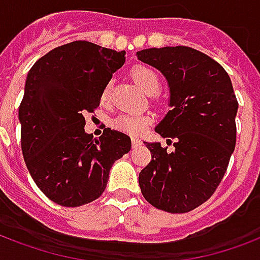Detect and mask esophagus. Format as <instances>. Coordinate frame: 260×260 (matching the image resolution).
I'll return each mask as SVG.
<instances>
[{"mask_svg": "<svg viewBox=\"0 0 260 260\" xmlns=\"http://www.w3.org/2000/svg\"><path fill=\"white\" fill-rule=\"evenodd\" d=\"M140 145H142V142L138 138H132V147H138Z\"/></svg>", "mask_w": 260, "mask_h": 260, "instance_id": "obj_1", "label": "esophagus"}]
</instances>
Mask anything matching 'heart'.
Segmentation results:
<instances>
[{"label": "heart", "instance_id": "1", "mask_svg": "<svg viewBox=\"0 0 260 260\" xmlns=\"http://www.w3.org/2000/svg\"><path fill=\"white\" fill-rule=\"evenodd\" d=\"M131 76L134 81L138 84L140 89L146 93H154L159 86V78L153 69H150L143 64H138L132 69ZM110 92V82L106 84L102 91V101H106ZM151 122V117L146 114H121L114 120L113 125L117 129L131 134V135H140L145 132L146 128Z\"/></svg>", "mask_w": 260, "mask_h": 260}]
</instances>
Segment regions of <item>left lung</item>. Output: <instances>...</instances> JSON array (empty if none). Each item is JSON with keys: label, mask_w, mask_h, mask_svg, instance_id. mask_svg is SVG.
<instances>
[{"label": "left lung", "mask_w": 260, "mask_h": 260, "mask_svg": "<svg viewBox=\"0 0 260 260\" xmlns=\"http://www.w3.org/2000/svg\"><path fill=\"white\" fill-rule=\"evenodd\" d=\"M136 56L168 82L171 110L155 132L175 147L168 153L145 142L151 161L139 174L140 190L155 208L189 212L215 193L236 147L232 80L218 61L189 47L150 48Z\"/></svg>", "instance_id": "1"}]
</instances>
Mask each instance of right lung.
Here are the masks:
<instances>
[{"mask_svg": "<svg viewBox=\"0 0 260 260\" xmlns=\"http://www.w3.org/2000/svg\"><path fill=\"white\" fill-rule=\"evenodd\" d=\"M124 61L125 51L74 41L49 51L28 71L19 107L22 153L40 190L61 207L99 199L114 161L131 150L129 136L111 128L93 139L82 115L99 106Z\"/></svg>", "mask_w": 260, "mask_h": 260, "instance_id": "add662e5", "label": "right lung"}]
</instances>
